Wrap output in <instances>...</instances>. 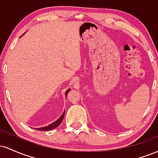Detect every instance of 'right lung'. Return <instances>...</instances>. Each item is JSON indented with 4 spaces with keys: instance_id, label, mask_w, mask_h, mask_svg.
Returning <instances> with one entry per match:
<instances>
[{
    "instance_id": "1",
    "label": "right lung",
    "mask_w": 158,
    "mask_h": 158,
    "mask_svg": "<svg viewBox=\"0 0 158 158\" xmlns=\"http://www.w3.org/2000/svg\"><path fill=\"white\" fill-rule=\"evenodd\" d=\"M70 89H68V90H67L66 91H65V97H67V95H68V92L70 91ZM64 114H65V110H64V112H63V114H61V117H59V118L57 120L55 121V122H54V123H51V124H50V125H49V126H48L41 127V128H35V129L39 130V131H49V130L53 129V128H56V127L59 126V125L61 124V121L63 120V118H64Z\"/></svg>"
}]
</instances>
